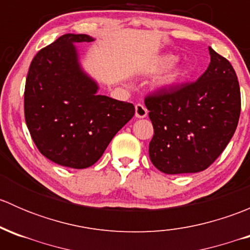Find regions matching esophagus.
<instances>
[{
	"mask_svg": "<svg viewBox=\"0 0 250 250\" xmlns=\"http://www.w3.org/2000/svg\"><path fill=\"white\" fill-rule=\"evenodd\" d=\"M147 116V109L144 106L143 104L135 105V117L137 118H144Z\"/></svg>",
	"mask_w": 250,
	"mask_h": 250,
	"instance_id": "obj_1",
	"label": "esophagus"
}]
</instances>
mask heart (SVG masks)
<instances>
[{
	"label": "heart",
	"mask_w": 250,
	"mask_h": 250,
	"mask_svg": "<svg viewBox=\"0 0 250 250\" xmlns=\"http://www.w3.org/2000/svg\"><path fill=\"white\" fill-rule=\"evenodd\" d=\"M176 62H178V57L174 54H165L156 60L152 66V72L155 74L164 72L157 77L155 82L157 89L169 90L188 78L190 74L188 67L184 64L174 65Z\"/></svg>",
	"instance_id": "heart-1"
}]
</instances>
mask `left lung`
I'll list each match as a JSON object with an SVG mask.
<instances>
[{
    "mask_svg": "<svg viewBox=\"0 0 250 250\" xmlns=\"http://www.w3.org/2000/svg\"><path fill=\"white\" fill-rule=\"evenodd\" d=\"M210 62L193 83L145 99L153 138L152 165L166 174L198 173L221 155L233 137L241 93L232 65L210 47Z\"/></svg>",
    "mask_w": 250,
    "mask_h": 250,
    "instance_id": "8db88e82",
    "label": "left lung"
}]
</instances>
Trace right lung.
<instances>
[{
	"instance_id": "obj_1",
	"label": "right lung",
	"mask_w": 250,
	"mask_h": 250,
	"mask_svg": "<svg viewBox=\"0 0 250 250\" xmlns=\"http://www.w3.org/2000/svg\"><path fill=\"white\" fill-rule=\"evenodd\" d=\"M92 41L84 34L60 36L35 55L25 84L32 140L48 160L75 169L94 165L135 112L130 103L98 94L99 84L83 69L75 46Z\"/></svg>"
}]
</instances>
